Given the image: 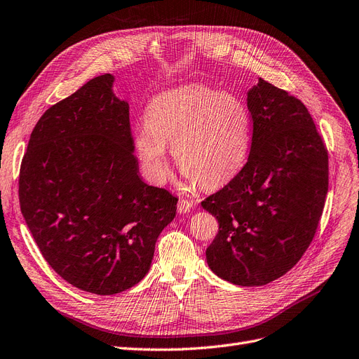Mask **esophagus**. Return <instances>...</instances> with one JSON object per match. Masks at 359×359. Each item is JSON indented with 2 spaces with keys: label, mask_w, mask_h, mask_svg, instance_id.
I'll return each instance as SVG.
<instances>
[{
  "label": "esophagus",
  "mask_w": 359,
  "mask_h": 359,
  "mask_svg": "<svg viewBox=\"0 0 359 359\" xmlns=\"http://www.w3.org/2000/svg\"><path fill=\"white\" fill-rule=\"evenodd\" d=\"M191 208H193V203L190 201H187V199H184V197H181V199L178 201L177 209H178L180 214H187Z\"/></svg>",
  "instance_id": "esophagus-1"
}]
</instances>
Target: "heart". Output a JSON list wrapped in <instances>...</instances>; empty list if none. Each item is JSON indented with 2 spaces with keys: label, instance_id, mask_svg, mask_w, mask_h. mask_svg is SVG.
I'll list each match as a JSON object with an SVG mask.
<instances>
[{
  "label": "heart",
  "instance_id": "obj_1",
  "mask_svg": "<svg viewBox=\"0 0 359 359\" xmlns=\"http://www.w3.org/2000/svg\"><path fill=\"white\" fill-rule=\"evenodd\" d=\"M252 117L241 97L201 84L181 86L153 97L135 128L133 148L145 175L165 182L168 148L190 184L217 187L233 178L251 150Z\"/></svg>",
  "mask_w": 359,
  "mask_h": 359
}]
</instances>
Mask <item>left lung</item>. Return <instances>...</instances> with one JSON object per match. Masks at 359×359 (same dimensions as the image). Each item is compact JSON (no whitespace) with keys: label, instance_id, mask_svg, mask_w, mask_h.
<instances>
[{"label":"left lung","instance_id":"obj_1","mask_svg":"<svg viewBox=\"0 0 359 359\" xmlns=\"http://www.w3.org/2000/svg\"><path fill=\"white\" fill-rule=\"evenodd\" d=\"M248 162L202 202L218 219L206 250L217 276L259 287L287 273L311 245L328 191V151L304 104L259 79L248 92Z\"/></svg>","mask_w":359,"mask_h":359}]
</instances>
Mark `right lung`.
<instances>
[{"label": "right lung", "mask_w": 359, "mask_h": 359, "mask_svg": "<svg viewBox=\"0 0 359 359\" xmlns=\"http://www.w3.org/2000/svg\"><path fill=\"white\" fill-rule=\"evenodd\" d=\"M111 74L95 77L36 123L19 175L22 215L46 262L79 290L111 295L148 273L178 199L142 181L129 104Z\"/></svg>", "instance_id": "right-lung-1"}]
</instances>
